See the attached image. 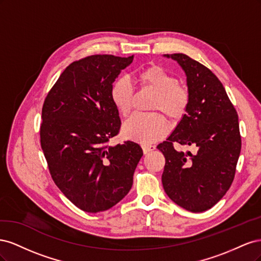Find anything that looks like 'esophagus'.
Listing matches in <instances>:
<instances>
[{
    "label": "esophagus",
    "instance_id": "34e87169",
    "mask_svg": "<svg viewBox=\"0 0 261 261\" xmlns=\"http://www.w3.org/2000/svg\"><path fill=\"white\" fill-rule=\"evenodd\" d=\"M143 150H144V153L147 154V153H149L150 151H152V150H154V146H151V145H143Z\"/></svg>",
    "mask_w": 261,
    "mask_h": 261
}]
</instances>
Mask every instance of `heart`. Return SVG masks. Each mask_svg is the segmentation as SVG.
I'll use <instances>...</instances> for the list:
<instances>
[{
  "label": "heart",
  "mask_w": 261,
  "mask_h": 261,
  "mask_svg": "<svg viewBox=\"0 0 261 261\" xmlns=\"http://www.w3.org/2000/svg\"><path fill=\"white\" fill-rule=\"evenodd\" d=\"M137 78L144 89L155 92L150 109L164 113L172 122H178L184 117L189 106V93L168 69L160 65H150L141 69ZM110 96L118 112L123 116L129 114L134 101V87L128 78H118L111 87ZM165 130L167 121L158 112L137 113L123 126L126 137L145 145L162 137Z\"/></svg>",
  "instance_id": "heart-1"
}]
</instances>
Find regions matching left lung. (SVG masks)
<instances>
[{
	"label": "left lung",
	"instance_id": "obj_1",
	"mask_svg": "<svg viewBox=\"0 0 261 261\" xmlns=\"http://www.w3.org/2000/svg\"><path fill=\"white\" fill-rule=\"evenodd\" d=\"M186 74L189 106L168 139L156 148L165 158L162 184L179 207L202 212L222 198L234 179L242 140L239 116L224 87L209 68L186 54H164ZM173 142L194 147L176 152Z\"/></svg>",
	"mask_w": 261,
	"mask_h": 261
}]
</instances>
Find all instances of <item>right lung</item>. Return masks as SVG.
Masks as SVG:
<instances>
[{"mask_svg":"<svg viewBox=\"0 0 261 261\" xmlns=\"http://www.w3.org/2000/svg\"><path fill=\"white\" fill-rule=\"evenodd\" d=\"M133 59L97 54L75 61L44 100L40 143L50 174L86 212L106 211L121 201L144 154L134 141L108 145L121 127L110 90Z\"/></svg>","mask_w":261,"mask_h":261,"instance_id":"add662e5","label":"right lung"}]
</instances>
